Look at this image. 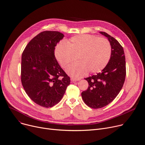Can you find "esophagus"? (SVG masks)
I'll return each mask as SVG.
<instances>
[{
    "instance_id": "1",
    "label": "esophagus",
    "mask_w": 145,
    "mask_h": 145,
    "mask_svg": "<svg viewBox=\"0 0 145 145\" xmlns=\"http://www.w3.org/2000/svg\"><path fill=\"white\" fill-rule=\"evenodd\" d=\"M80 78H74V77H72L71 78V80L72 82H76V81H78L80 80Z\"/></svg>"
}]
</instances>
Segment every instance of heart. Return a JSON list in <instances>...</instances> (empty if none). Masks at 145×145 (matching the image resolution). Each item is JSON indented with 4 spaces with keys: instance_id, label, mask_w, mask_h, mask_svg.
I'll list each match as a JSON object with an SVG mask.
<instances>
[{
    "instance_id": "1",
    "label": "heart",
    "mask_w": 145,
    "mask_h": 145,
    "mask_svg": "<svg viewBox=\"0 0 145 145\" xmlns=\"http://www.w3.org/2000/svg\"><path fill=\"white\" fill-rule=\"evenodd\" d=\"M112 52L109 42L105 38L90 35H78L71 37L67 45L59 43L54 50L57 61L63 68H67L77 61L79 62L69 67L67 72L74 77H80L88 71L98 73L108 63Z\"/></svg>"
}]
</instances>
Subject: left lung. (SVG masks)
Returning a JSON list of instances; mask_svg holds the SVG:
<instances>
[{"label":"left lung","mask_w":145,"mask_h":145,"mask_svg":"<svg viewBox=\"0 0 145 145\" xmlns=\"http://www.w3.org/2000/svg\"><path fill=\"white\" fill-rule=\"evenodd\" d=\"M110 44V60L101 73L85 78L88 83L82 97L88 106L93 109L103 108L112 102L121 89L126 75L125 58L123 47L116 39L104 32Z\"/></svg>","instance_id":"1"}]
</instances>
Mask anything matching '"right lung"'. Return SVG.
<instances>
[{
    "label": "right lung",
    "instance_id": "obj_1",
    "mask_svg": "<svg viewBox=\"0 0 145 145\" xmlns=\"http://www.w3.org/2000/svg\"><path fill=\"white\" fill-rule=\"evenodd\" d=\"M63 37L58 31L42 32L29 42L22 54V86L35 103L44 108L57 104L71 83L54 55L55 47Z\"/></svg>",
    "mask_w": 145,
    "mask_h": 145
}]
</instances>
